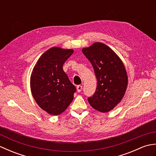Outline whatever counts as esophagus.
Listing matches in <instances>:
<instances>
[{
	"mask_svg": "<svg viewBox=\"0 0 156 156\" xmlns=\"http://www.w3.org/2000/svg\"><path fill=\"white\" fill-rule=\"evenodd\" d=\"M82 90V86L81 85H78L77 86V91L78 92H80Z\"/></svg>",
	"mask_w": 156,
	"mask_h": 156,
	"instance_id": "34e87169",
	"label": "esophagus"
}]
</instances>
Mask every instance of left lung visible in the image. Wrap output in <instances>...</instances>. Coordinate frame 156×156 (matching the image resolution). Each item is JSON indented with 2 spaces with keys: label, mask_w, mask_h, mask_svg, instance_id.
Segmentation results:
<instances>
[{
  "label": "left lung",
  "mask_w": 156,
  "mask_h": 156,
  "mask_svg": "<svg viewBox=\"0 0 156 156\" xmlns=\"http://www.w3.org/2000/svg\"><path fill=\"white\" fill-rule=\"evenodd\" d=\"M93 66L97 87L88 101L92 107L102 112L113 109L123 98L128 77L123 63L112 49L96 42L82 49Z\"/></svg>",
  "instance_id": "obj_1"
}]
</instances>
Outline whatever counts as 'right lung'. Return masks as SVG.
I'll list each match as a JSON object with an SVG mask.
<instances>
[{
  "mask_svg": "<svg viewBox=\"0 0 156 156\" xmlns=\"http://www.w3.org/2000/svg\"><path fill=\"white\" fill-rule=\"evenodd\" d=\"M74 50L53 47L43 54L31 75L30 87L35 102L52 115H60L74 99L76 90L63 69Z\"/></svg>",
  "mask_w": 156,
  "mask_h": 156,
  "instance_id": "1",
  "label": "right lung"
}]
</instances>
